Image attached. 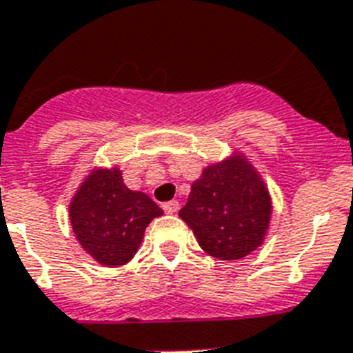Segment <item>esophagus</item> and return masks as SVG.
I'll list each match as a JSON object with an SVG mask.
<instances>
[{
    "label": "esophagus",
    "mask_w": 353,
    "mask_h": 353,
    "mask_svg": "<svg viewBox=\"0 0 353 353\" xmlns=\"http://www.w3.org/2000/svg\"><path fill=\"white\" fill-rule=\"evenodd\" d=\"M163 210L167 212V214H176L177 210H179V203L177 201H168L163 205Z\"/></svg>",
    "instance_id": "obj_1"
}]
</instances>
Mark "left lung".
<instances>
[{"label": "left lung", "instance_id": "8db88e82", "mask_svg": "<svg viewBox=\"0 0 353 353\" xmlns=\"http://www.w3.org/2000/svg\"><path fill=\"white\" fill-rule=\"evenodd\" d=\"M179 217L212 257L243 259L263 245L270 226L268 186L246 156L232 152L223 161L203 168L192 183Z\"/></svg>", "mask_w": 353, "mask_h": 353}]
</instances>
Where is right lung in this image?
<instances>
[{"instance_id": "right-lung-1", "label": "right lung", "mask_w": 353, "mask_h": 353, "mask_svg": "<svg viewBox=\"0 0 353 353\" xmlns=\"http://www.w3.org/2000/svg\"><path fill=\"white\" fill-rule=\"evenodd\" d=\"M163 210L145 192L130 190L117 167L88 172L68 205L81 248L103 266L127 265L141 245L145 228Z\"/></svg>"}]
</instances>
